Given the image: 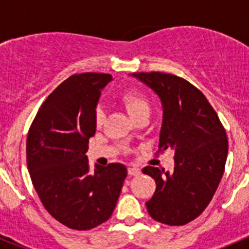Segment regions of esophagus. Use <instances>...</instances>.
Here are the masks:
<instances>
[{"instance_id":"obj_1","label":"esophagus","mask_w":249,"mask_h":249,"mask_svg":"<svg viewBox=\"0 0 249 249\" xmlns=\"http://www.w3.org/2000/svg\"><path fill=\"white\" fill-rule=\"evenodd\" d=\"M141 173V171L136 167H128V175L129 176H138Z\"/></svg>"}]
</instances>
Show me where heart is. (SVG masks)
<instances>
[{"instance_id":"heart-1","label":"heart","mask_w":249,"mask_h":249,"mask_svg":"<svg viewBox=\"0 0 249 249\" xmlns=\"http://www.w3.org/2000/svg\"><path fill=\"white\" fill-rule=\"evenodd\" d=\"M120 101L122 106L127 109L132 118H136L140 114L149 113V100L144 96L142 92L135 91V89H128L121 93ZM105 114L101 109L96 112V124L97 127L102 126Z\"/></svg>"}]
</instances>
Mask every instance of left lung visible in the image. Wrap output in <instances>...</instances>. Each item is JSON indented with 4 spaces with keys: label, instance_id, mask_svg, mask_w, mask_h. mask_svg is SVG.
I'll use <instances>...</instances> for the list:
<instances>
[{
    "label": "left lung",
    "instance_id": "left-lung-1",
    "mask_svg": "<svg viewBox=\"0 0 249 249\" xmlns=\"http://www.w3.org/2000/svg\"><path fill=\"white\" fill-rule=\"evenodd\" d=\"M160 98L163 121L157 153L175 152V168L147 166L144 175L156 181L146 202L155 221L183 226L196 219L212 201L227 160L228 140L218 116L197 87L176 74L133 73Z\"/></svg>",
    "mask_w": 249,
    "mask_h": 249
}]
</instances>
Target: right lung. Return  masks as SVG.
Masks as SVG:
<instances>
[{"mask_svg": "<svg viewBox=\"0 0 249 249\" xmlns=\"http://www.w3.org/2000/svg\"><path fill=\"white\" fill-rule=\"evenodd\" d=\"M111 74L86 72L68 77L46 98L31 124L27 167L39 199L66 227L87 231L111 217L127 168L96 166L86 152L96 133V106Z\"/></svg>", "mask_w": 249, "mask_h": 249, "instance_id": "add662e5", "label": "right lung"}]
</instances>
